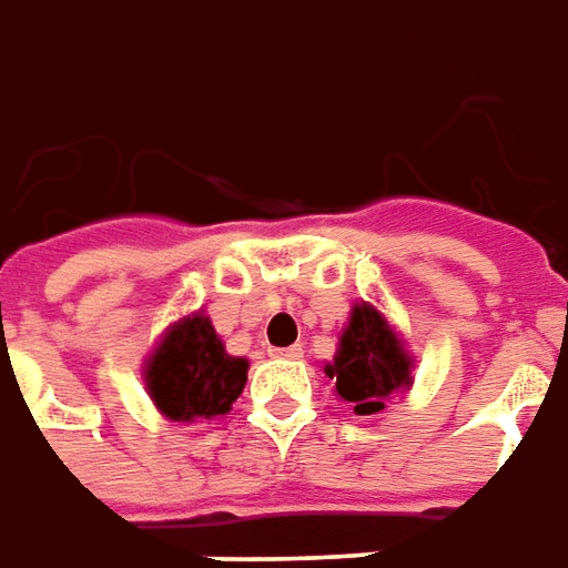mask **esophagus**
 Here are the masks:
<instances>
[{
  "label": "esophagus",
  "mask_w": 568,
  "mask_h": 568,
  "mask_svg": "<svg viewBox=\"0 0 568 568\" xmlns=\"http://www.w3.org/2000/svg\"><path fill=\"white\" fill-rule=\"evenodd\" d=\"M272 357H287V361H300V357H303V348H300V345H291V348H272Z\"/></svg>",
  "instance_id": "34e87169"
}]
</instances>
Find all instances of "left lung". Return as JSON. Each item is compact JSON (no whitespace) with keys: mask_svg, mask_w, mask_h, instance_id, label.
Wrapping results in <instances>:
<instances>
[{"mask_svg":"<svg viewBox=\"0 0 568 568\" xmlns=\"http://www.w3.org/2000/svg\"><path fill=\"white\" fill-rule=\"evenodd\" d=\"M327 376L336 379L342 400L355 404L357 416H373L388 394L409 385V355L373 305H355Z\"/></svg>","mask_w":568,"mask_h":568,"instance_id":"obj_1","label":"left lung"}]
</instances>
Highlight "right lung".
<instances>
[{"label": "right lung", "instance_id": "add662e5", "mask_svg": "<svg viewBox=\"0 0 568 568\" xmlns=\"http://www.w3.org/2000/svg\"><path fill=\"white\" fill-rule=\"evenodd\" d=\"M247 382V361L226 355L207 317L192 315L168 329L146 367V385L168 419L226 416Z\"/></svg>", "mask_w": 568, "mask_h": 568}]
</instances>
